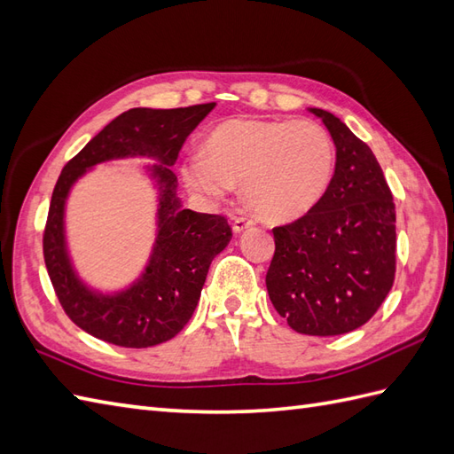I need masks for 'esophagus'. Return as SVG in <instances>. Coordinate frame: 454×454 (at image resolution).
Masks as SVG:
<instances>
[{
    "label": "esophagus",
    "instance_id": "obj_1",
    "mask_svg": "<svg viewBox=\"0 0 454 454\" xmlns=\"http://www.w3.org/2000/svg\"><path fill=\"white\" fill-rule=\"evenodd\" d=\"M251 226H255V220L246 218V216H238V218L234 220V224H231V228H234L236 234H239V231H246V230L251 228Z\"/></svg>",
    "mask_w": 454,
    "mask_h": 454
}]
</instances>
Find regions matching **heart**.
<instances>
[{
  "label": "heart",
  "mask_w": 454,
  "mask_h": 454,
  "mask_svg": "<svg viewBox=\"0 0 454 454\" xmlns=\"http://www.w3.org/2000/svg\"><path fill=\"white\" fill-rule=\"evenodd\" d=\"M203 153L184 166L187 187L223 199L241 184L246 201L270 223L308 215L329 189L336 162L329 133L309 120H226L205 137Z\"/></svg>",
  "instance_id": "heart-1"
}]
</instances>
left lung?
<instances>
[{
	"label": "left lung",
	"mask_w": 454,
	"mask_h": 454,
	"mask_svg": "<svg viewBox=\"0 0 454 454\" xmlns=\"http://www.w3.org/2000/svg\"><path fill=\"white\" fill-rule=\"evenodd\" d=\"M336 146L333 182L308 215L272 228L269 298L296 333L334 336L370 321L396 270L393 193L375 154L326 110L311 108Z\"/></svg>",
	"instance_id": "left-lung-1"
}]
</instances>
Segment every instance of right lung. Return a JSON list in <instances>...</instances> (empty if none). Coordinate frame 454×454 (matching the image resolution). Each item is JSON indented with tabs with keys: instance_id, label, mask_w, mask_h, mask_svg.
Returning a JSON list of instances; mask_svg holds the SVG:
<instances>
[{
	"instance_id": "1",
	"label": "right lung",
	"mask_w": 454,
	"mask_h": 454,
	"mask_svg": "<svg viewBox=\"0 0 454 454\" xmlns=\"http://www.w3.org/2000/svg\"><path fill=\"white\" fill-rule=\"evenodd\" d=\"M216 102L187 108H133L112 120L63 166L51 193L42 238L44 262L67 317L97 339L123 348H149L174 339L197 308L210 262L231 239L223 215L182 208L177 177L170 166L185 139ZM125 155H153L161 184L159 236L150 267L140 282L118 297H100L82 287L70 269L62 239V207L70 185L86 168Z\"/></svg>"
}]
</instances>
